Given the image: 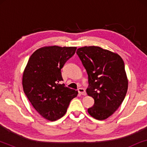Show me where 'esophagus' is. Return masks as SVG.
Segmentation results:
<instances>
[{"mask_svg":"<svg viewBox=\"0 0 147 147\" xmlns=\"http://www.w3.org/2000/svg\"><path fill=\"white\" fill-rule=\"evenodd\" d=\"M78 92H79L80 94H81L82 95H84V96H86V90H85V89H84V88H78Z\"/></svg>","mask_w":147,"mask_h":147,"instance_id":"obj_1","label":"esophagus"}]
</instances>
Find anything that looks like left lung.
<instances>
[{
	"mask_svg": "<svg viewBox=\"0 0 147 147\" xmlns=\"http://www.w3.org/2000/svg\"><path fill=\"white\" fill-rule=\"evenodd\" d=\"M76 53L88 76L86 92L94 100L88 113L97 120H105L118 109L127 92L123 60L118 54L97 46L80 47Z\"/></svg>",
	"mask_w": 147,
	"mask_h": 147,
	"instance_id": "8db88e82",
	"label": "left lung"
}]
</instances>
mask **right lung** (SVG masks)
Segmentation results:
<instances>
[{"label": "right lung", "mask_w": 147, "mask_h": 147, "mask_svg": "<svg viewBox=\"0 0 147 147\" xmlns=\"http://www.w3.org/2000/svg\"><path fill=\"white\" fill-rule=\"evenodd\" d=\"M75 47L49 46L32 54L23 75L25 95L40 115L55 121L65 114L78 92L61 84V69L76 53Z\"/></svg>", "instance_id": "add662e5"}]
</instances>
